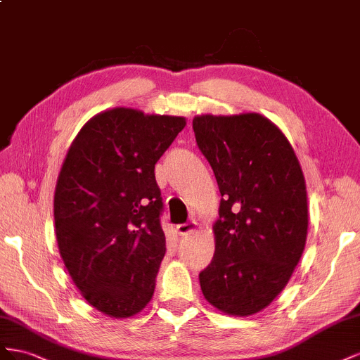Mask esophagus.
<instances>
[{
  "label": "esophagus",
  "mask_w": 360,
  "mask_h": 360,
  "mask_svg": "<svg viewBox=\"0 0 360 360\" xmlns=\"http://www.w3.org/2000/svg\"><path fill=\"white\" fill-rule=\"evenodd\" d=\"M194 229H196V221H194V220H190L187 223H181V224L176 226V232L179 235H187V233L193 232Z\"/></svg>",
  "instance_id": "esophagus-1"
}]
</instances>
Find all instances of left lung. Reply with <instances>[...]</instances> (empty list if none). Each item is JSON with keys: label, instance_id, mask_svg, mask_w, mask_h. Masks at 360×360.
<instances>
[{"label": "left lung", "instance_id": "obj_1", "mask_svg": "<svg viewBox=\"0 0 360 360\" xmlns=\"http://www.w3.org/2000/svg\"><path fill=\"white\" fill-rule=\"evenodd\" d=\"M196 143L221 194L215 252L199 273L202 292L229 315H252L288 283L307 235L299 160L269 119L256 112L193 119Z\"/></svg>", "mask_w": 360, "mask_h": 360}]
</instances>
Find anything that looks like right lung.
Segmentation results:
<instances>
[{"instance_id":"1","label":"right lung","mask_w":360,"mask_h":360,"mask_svg":"<svg viewBox=\"0 0 360 360\" xmlns=\"http://www.w3.org/2000/svg\"><path fill=\"white\" fill-rule=\"evenodd\" d=\"M184 127V117L112 108L69 148L54 196L58 250L77 288L105 315L140 312L155 290L166 237L153 170Z\"/></svg>"}]
</instances>
